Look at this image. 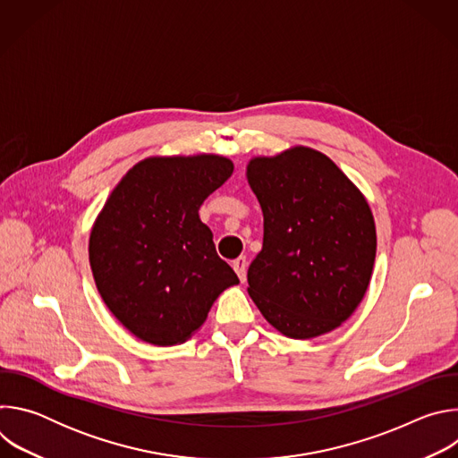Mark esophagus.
Here are the masks:
<instances>
[{"label": "esophagus", "mask_w": 458, "mask_h": 458, "mask_svg": "<svg viewBox=\"0 0 458 458\" xmlns=\"http://www.w3.org/2000/svg\"><path fill=\"white\" fill-rule=\"evenodd\" d=\"M232 267H233L237 277L241 279V283H244V281H246V267H248L246 257H237V259L233 260V263H232Z\"/></svg>", "instance_id": "esophagus-1"}]
</instances>
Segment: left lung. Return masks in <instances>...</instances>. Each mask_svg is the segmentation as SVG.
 Returning a JSON list of instances; mask_svg holds the SVG:
<instances>
[{"instance_id":"obj_1","label":"left lung","mask_w":458,"mask_h":458,"mask_svg":"<svg viewBox=\"0 0 458 458\" xmlns=\"http://www.w3.org/2000/svg\"><path fill=\"white\" fill-rule=\"evenodd\" d=\"M246 179L263 210V250L248 293L290 339L330 334L352 317L371 281L377 232L364 193L310 147L257 156Z\"/></svg>"}]
</instances>
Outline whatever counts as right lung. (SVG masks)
<instances>
[{"label":"right lung","mask_w":458,"mask_h":458,"mask_svg":"<svg viewBox=\"0 0 458 458\" xmlns=\"http://www.w3.org/2000/svg\"><path fill=\"white\" fill-rule=\"evenodd\" d=\"M233 172L216 154L152 156L130 168L98 214L89 260L124 328L154 346L188 341L216 299L239 284L199 208Z\"/></svg>","instance_id":"add662e5"}]
</instances>
